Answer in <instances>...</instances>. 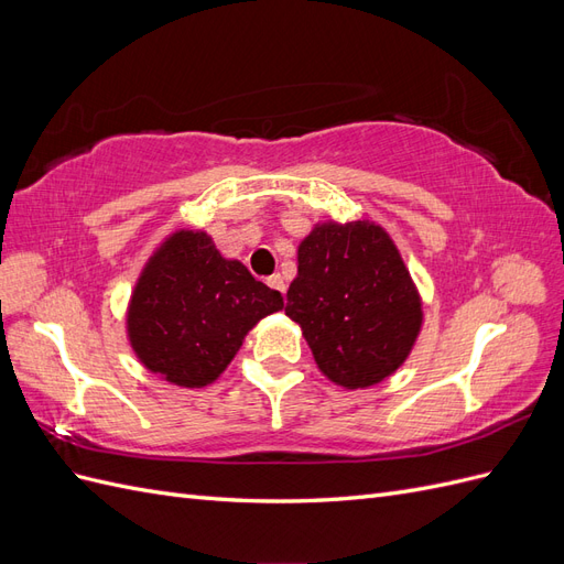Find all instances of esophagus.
Segmentation results:
<instances>
[{
    "label": "esophagus",
    "instance_id": "esophagus-1",
    "mask_svg": "<svg viewBox=\"0 0 564 564\" xmlns=\"http://www.w3.org/2000/svg\"><path fill=\"white\" fill-rule=\"evenodd\" d=\"M265 282H268V286H270V289H278L280 294H284V292H286V284H284V278L280 275V272H275V275H270Z\"/></svg>",
    "mask_w": 564,
    "mask_h": 564
}]
</instances>
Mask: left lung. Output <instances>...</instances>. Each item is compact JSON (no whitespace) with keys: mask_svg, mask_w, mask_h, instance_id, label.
Returning a JSON list of instances; mask_svg holds the SVG:
<instances>
[{"mask_svg":"<svg viewBox=\"0 0 564 564\" xmlns=\"http://www.w3.org/2000/svg\"><path fill=\"white\" fill-rule=\"evenodd\" d=\"M284 313L319 371L357 390L392 377L412 352L423 303L390 235L373 220L317 224L299 245Z\"/></svg>","mask_w":564,"mask_h":564,"instance_id":"left-lung-1","label":"left lung"}]
</instances>
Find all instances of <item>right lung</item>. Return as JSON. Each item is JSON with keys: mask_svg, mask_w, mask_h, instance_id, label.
<instances>
[{"mask_svg": "<svg viewBox=\"0 0 564 564\" xmlns=\"http://www.w3.org/2000/svg\"><path fill=\"white\" fill-rule=\"evenodd\" d=\"M282 294L224 259L204 230H176L152 251L127 308V336L141 365L181 388L226 371L245 336L282 311Z\"/></svg>", "mask_w": 564, "mask_h": 564, "instance_id": "right-lung-1", "label": "right lung"}]
</instances>
